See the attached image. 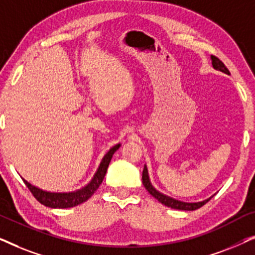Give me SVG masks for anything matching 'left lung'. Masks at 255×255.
Returning <instances> with one entry per match:
<instances>
[{
	"instance_id": "left-lung-1",
	"label": "left lung",
	"mask_w": 255,
	"mask_h": 255,
	"mask_svg": "<svg viewBox=\"0 0 255 255\" xmlns=\"http://www.w3.org/2000/svg\"><path fill=\"white\" fill-rule=\"evenodd\" d=\"M211 60H212V66H214L215 69H218V71L224 72V73H226V74H230L229 69L226 68V66L223 64V62L219 60L217 57H215V55H211ZM142 184H144L146 190H147L153 197L156 198V200H158L160 203L165 204L166 207H169L172 209H177V210H189V211L197 210V209L203 207L205 203H208V202L211 200V197H210V198H208V200H205L203 202H198V203H186V202L176 201L172 197H168V196H166V195L159 193L158 190H155L154 188L152 187L151 182H149L148 173H147V168H146V166L144 167V170H142Z\"/></svg>"
}]
</instances>
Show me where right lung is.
I'll return each mask as SVG.
<instances>
[{
	"mask_svg": "<svg viewBox=\"0 0 255 255\" xmlns=\"http://www.w3.org/2000/svg\"><path fill=\"white\" fill-rule=\"evenodd\" d=\"M120 146H121L120 144L114 146V147L111 148L106 155H104V158L102 160V162H101L99 169H97L95 176H94V179L92 181H90L88 186H86L85 188H82V189H80L78 191H74V193H64V194L47 193V191H44L41 189H38L36 187H33L32 184H30L25 180H24V183H25L26 187L29 188L31 194L37 198V201L40 202V203L45 205V207L57 208V209L75 207V205H79L83 203V202H86L89 197H92V195L95 193L97 189H99L100 184L102 183L104 175H106L107 173L108 166H109V163L111 161V158H113L114 153L120 148Z\"/></svg>",
	"mask_w": 255,
	"mask_h": 255,
	"instance_id": "right-lung-1",
	"label": "right lung"
}]
</instances>
